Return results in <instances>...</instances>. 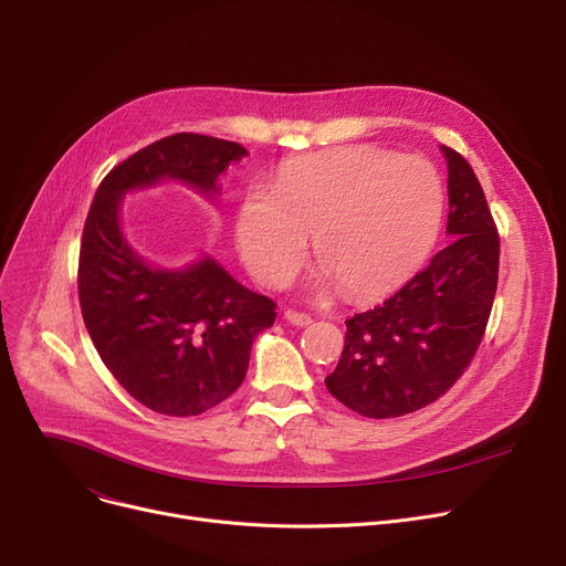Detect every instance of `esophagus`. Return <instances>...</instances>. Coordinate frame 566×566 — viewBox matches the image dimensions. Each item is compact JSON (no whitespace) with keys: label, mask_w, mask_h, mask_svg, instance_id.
<instances>
[{"label":"esophagus","mask_w":566,"mask_h":566,"mask_svg":"<svg viewBox=\"0 0 566 566\" xmlns=\"http://www.w3.org/2000/svg\"><path fill=\"white\" fill-rule=\"evenodd\" d=\"M284 318L289 321V323H293V325H310L312 323V316L310 314H305V312H298V310H286L284 312Z\"/></svg>","instance_id":"34e87169"}]
</instances>
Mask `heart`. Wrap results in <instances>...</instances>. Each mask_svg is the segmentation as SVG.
Segmentation results:
<instances>
[{
  "instance_id": "1",
  "label": "heart",
  "mask_w": 566,
  "mask_h": 566,
  "mask_svg": "<svg viewBox=\"0 0 566 566\" xmlns=\"http://www.w3.org/2000/svg\"><path fill=\"white\" fill-rule=\"evenodd\" d=\"M440 216L442 186L427 160L342 146L284 165L275 190L252 184L238 206L235 243L256 280L284 286L314 233L325 280L365 301L424 261Z\"/></svg>"
}]
</instances>
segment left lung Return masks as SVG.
Segmentation results:
<instances>
[{"mask_svg": "<svg viewBox=\"0 0 566 566\" xmlns=\"http://www.w3.org/2000/svg\"><path fill=\"white\" fill-rule=\"evenodd\" d=\"M452 243L388 301L346 318V342L325 388L365 418L388 420L448 392L478 353L491 316L500 233L468 160L450 146Z\"/></svg>", "mask_w": 566, "mask_h": 566, "instance_id": "left-lung-1", "label": "left lung"}]
</instances>
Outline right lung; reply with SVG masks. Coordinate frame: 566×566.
Here are the masks:
<instances>
[{"label":"right lung","instance_id":"obj_1","mask_svg":"<svg viewBox=\"0 0 566 566\" xmlns=\"http://www.w3.org/2000/svg\"><path fill=\"white\" fill-rule=\"evenodd\" d=\"M238 142L176 133L144 146L101 181L82 231L77 293L101 360L146 408L190 418L243 382L252 342L275 323V303L238 284L213 259L186 271L151 268L126 243L118 203L130 188L181 178L201 192L231 160Z\"/></svg>","mask_w":566,"mask_h":566}]
</instances>
